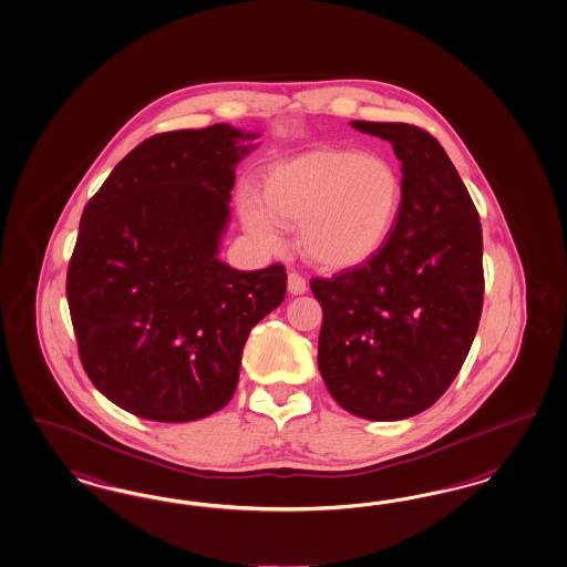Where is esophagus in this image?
<instances>
[{
	"label": "esophagus",
	"instance_id": "obj_1",
	"mask_svg": "<svg viewBox=\"0 0 567 567\" xmlns=\"http://www.w3.org/2000/svg\"><path fill=\"white\" fill-rule=\"evenodd\" d=\"M287 289H289L291 295H303V292L308 291V282H306L303 276L291 272L289 278H287Z\"/></svg>",
	"mask_w": 567,
	"mask_h": 567
}]
</instances>
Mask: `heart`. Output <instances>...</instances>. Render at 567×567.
Here are the masks:
<instances>
[{"label": "heart", "mask_w": 567, "mask_h": 567, "mask_svg": "<svg viewBox=\"0 0 567 567\" xmlns=\"http://www.w3.org/2000/svg\"><path fill=\"white\" fill-rule=\"evenodd\" d=\"M403 181L395 166L358 150H313L276 162L237 199L240 224L264 251L299 226V249L324 270H351L377 258L395 230Z\"/></svg>", "instance_id": "1"}]
</instances>
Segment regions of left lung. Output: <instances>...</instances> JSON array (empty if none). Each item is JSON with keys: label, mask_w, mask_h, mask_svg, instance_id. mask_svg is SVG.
Instances as JSON below:
<instances>
[{"label": "left lung", "mask_w": 567, "mask_h": 567, "mask_svg": "<svg viewBox=\"0 0 567 567\" xmlns=\"http://www.w3.org/2000/svg\"><path fill=\"white\" fill-rule=\"evenodd\" d=\"M393 145L403 206L377 258L313 278L322 306L318 368L353 415L395 422L429 410L464 365L482 313V226L462 176L426 131L351 122Z\"/></svg>", "instance_id": "obj_1"}]
</instances>
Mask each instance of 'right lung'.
Masks as SVG:
<instances>
[{
  "label": "right lung",
  "instance_id": "1",
  "mask_svg": "<svg viewBox=\"0 0 567 567\" xmlns=\"http://www.w3.org/2000/svg\"><path fill=\"white\" fill-rule=\"evenodd\" d=\"M258 133L230 124L137 145L85 206L66 295L86 377L124 412L193 422L223 410L243 347L287 292L280 264L218 258L235 168Z\"/></svg>",
  "mask_w": 567,
  "mask_h": 567
}]
</instances>
